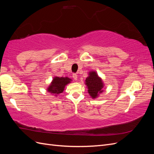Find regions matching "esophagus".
Wrapping results in <instances>:
<instances>
[{
	"instance_id": "esophagus-1",
	"label": "esophagus",
	"mask_w": 154,
	"mask_h": 154,
	"mask_svg": "<svg viewBox=\"0 0 154 154\" xmlns=\"http://www.w3.org/2000/svg\"><path fill=\"white\" fill-rule=\"evenodd\" d=\"M72 78H73L74 80H77V79H78V75H77L76 74H72Z\"/></svg>"
}]
</instances>
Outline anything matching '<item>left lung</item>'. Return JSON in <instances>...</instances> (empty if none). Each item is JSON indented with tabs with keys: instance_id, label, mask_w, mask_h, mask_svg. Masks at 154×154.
Listing matches in <instances>:
<instances>
[{
	"instance_id": "1",
	"label": "left lung",
	"mask_w": 154,
	"mask_h": 154,
	"mask_svg": "<svg viewBox=\"0 0 154 154\" xmlns=\"http://www.w3.org/2000/svg\"><path fill=\"white\" fill-rule=\"evenodd\" d=\"M85 85L88 88V92L92 98L95 99L100 94L103 92L104 83L101 78L99 77L96 71H92L88 72V76L85 80Z\"/></svg>"
}]
</instances>
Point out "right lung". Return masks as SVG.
I'll return each instance as SVG.
<instances>
[{"mask_svg":"<svg viewBox=\"0 0 154 154\" xmlns=\"http://www.w3.org/2000/svg\"><path fill=\"white\" fill-rule=\"evenodd\" d=\"M71 79L68 77H58L55 76L53 78L50 85L48 87V92L51 94H53L57 96L58 94L62 93L66 86L71 83Z\"/></svg>","mask_w":154,"mask_h":154,"instance_id":"add662e5","label":"right lung"}]
</instances>
